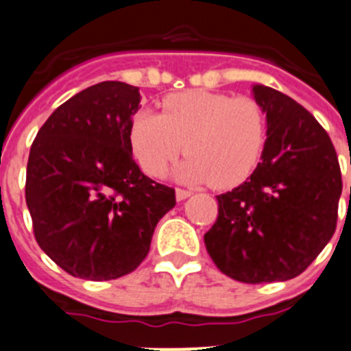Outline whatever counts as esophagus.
<instances>
[{
	"label": "esophagus",
	"mask_w": 351,
	"mask_h": 351,
	"mask_svg": "<svg viewBox=\"0 0 351 351\" xmlns=\"http://www.w3.org/2000/svg\"><path fill=\"white\" fill-rule=\"evenodd\" d=\"M192 195V192L190 190H183V189H176V200L178 202H182V200L189 199V197Z\"/></svg>",
	"instance_id": "esophagus-1"
}]
</instances>
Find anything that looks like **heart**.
<instances>
[{"instance_id": "obj_1", "label": "heart", "mask_w": 351, "mask_h": 351, "mask_svg": "<svg viewBox=\"0 0 351 351\" xmlns=\"http://www.w3.org/2000/svg\"><path fill=\"white\" fill-rule=\"evenodd\" d=\"M130 144L147 175L161 176L183 151L178 180L233 186L243 182L266 144V118L248 97L186 90L162 101V113L142 110L132 118Z\"/></svg>"}]
</instances>
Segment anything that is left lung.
<instances>
[{
	"mask_svg": "<svg viewBox=\"0 0 351 351\" xmlns=\"http://www.w3.org/2000/svg\"><path fill=\"white\" fill-rule=\"evenodd\" d=\"M266 114V144L250 178L217 195L204 243L217 269L241 283L304 273L336 230L341 171L319 121L287 94L252 85Z\"/></svg>",
	"mask_w": 351,
	"mask_h": 351,
	"instance_id": "1",
	"label": "left lung"
}]
</instances>
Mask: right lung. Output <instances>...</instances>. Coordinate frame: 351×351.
Segmentation results:
<instances>
[{
	"label": "right lung",
	"instance_id": "1",
	"mask_svg": "<svg viewBox=\"0 0 351 351\" xmlns=\"http://www.w3.org/2000/svg\"><path fill=\"white\" fill-rule=\"evenodd\" d=\"M138 87L90 85L53 111L27 162L25 200L39 247L75 278L108 281L141 266L175 190L141 171L130 123Z\"/></svg>",
	"mask_w": 351,
	"mask_h": 351
}]
</instances>
